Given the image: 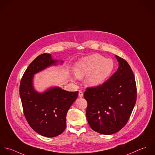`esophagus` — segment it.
<instances>
[{"mask_svg": "<svg viewBox=\"0 0 155 155\" xmlns=\"http://www.w3.org/2000/svg\"><path fill=\"white\" fill-rule=\"evenodd\" d=\"M78 96H79V97H82L83 96V92H82L81 90H80V91H78Z\"/></svg>", "mask_w": 155, "mask_h": 155, "instance_id": "1", "label": "esophagus"}]
</instances>
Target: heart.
<instances>
[{"label": "heart", "instance_id": "obj_1", "mask_svg": "<svg viewBox=\"0 0 155 155\" xmlns=\"http://www.w3.org/2000/svg\"><path fill=\"white\" fill-rule=\"evenodd\" d=\"M115 68V63L111 59L94 54L83 58L76 62L74 72L78 78L86 77L85 84L88 87L100 86L111 75Z\"/></svg>", "mask_w": 155, "mask_h": 155}]
</instances>
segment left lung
Wrapping results in <instances>:
<instances>
[{"instance_id":"8db88e82","label":"left lung","mask_w":155,"mask_h":155,"mask_svg":"<svg viewBox=\"0 0 155 155\" xmlns=\"http://www.w3.org/2000/svg\"><path fill=\"white\" fill-rule=\"evenodd\" d=\"M116 58L119 62L117 71L102 85L87 88L84 93L88 124L93 130L104 135L115 134L124 127L137 100L133 72L124 59Z\"/></svg>"}]
</instances>
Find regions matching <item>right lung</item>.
I'll use <instances>...</instances> for the list:
<instances>
[{
	"instance_id": "obj_1",
	"label": "right lung",
	"mask_w": 155,
	"mask_h": 155,
	"mask_svg": "<svg viewBox=\"0 0 155 155\" xmlns=\"http://www.w3.org/2000/svg\"><path fill=\"white\" fill-rule=\"evenodd\" d=\"M63 63L53 59L50 54H42L29 64L21 78L20 96L25 117L31 128L46 137H54L66 128L68 110L78 97V92H68L54 86L43 92L33 86L34 75L51 66Z\"/></svg>"
}]
</instances>
